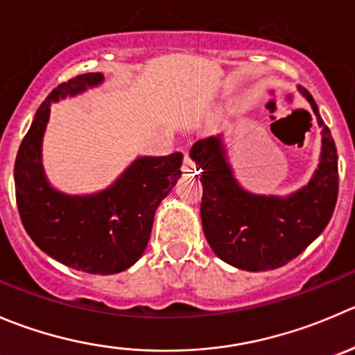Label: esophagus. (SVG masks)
Instances as JSON below:
<instances>
[{
  "instance_id": "obj_1",
  "label": "esophagus",
  "mask_w": 355,
  "mask_h": 355,
  "mask_svg": "<svg viewBox=\"0 0 355 355\" xmlns=\"http://www.w3.org/2000/svg\"><path fill=\"white\" fill-rule=\"evenodd\" d=\"M182 171H185V173H187V175L199 173V168L196 166L194 161H192L191 157H189V154H185V156H184V163H182Z\"/></svg>"
}]
</instances>
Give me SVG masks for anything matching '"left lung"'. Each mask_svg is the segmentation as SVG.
Segmentation results:
<instances>
[{"label":"left lung","mask_w":355,"mask_h":355,"mask_svg":"<svg viewBox=\"0 0 355 355\" xmlns=\"http://www.w3.org/2000/svg\"><path fill=\"white\" fill-rule=\"evenodd\" d=\"M321 126V157L307 185L288 196L241 187L227 161L222 135L192 146L201 170V220L208 244L225 263L250 272L279 269L297 258L331 220L338 198V156L315 101L298 86Z\"/></svg>","instance_id":"left-lung-1"}]
</instances>
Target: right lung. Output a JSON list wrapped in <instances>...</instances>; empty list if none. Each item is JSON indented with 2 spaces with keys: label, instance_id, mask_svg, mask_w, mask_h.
Segmentation results:
<instances>
[{
  "label": "right lung",
  "instance_id": "right-lung-1",
  "mask_svg": "<svg viewBox=\"0 0 355 355\" xmlns=\"http://www.w3.org/2000/svg\"><path fill=\"white\" fill-rule=\"evenodd\" d=\"M104 81L101 72L62 83L40 105L15 159L20 220L48 257L86 274H118L146 251L154 213L182 171V153L137 157L118 180L95 194L72 196L51 187L41 163L51 102L74 97Z\"/></svg>",
  "mask_w": 355,
  "mask_h": 355
}]
</instances>
